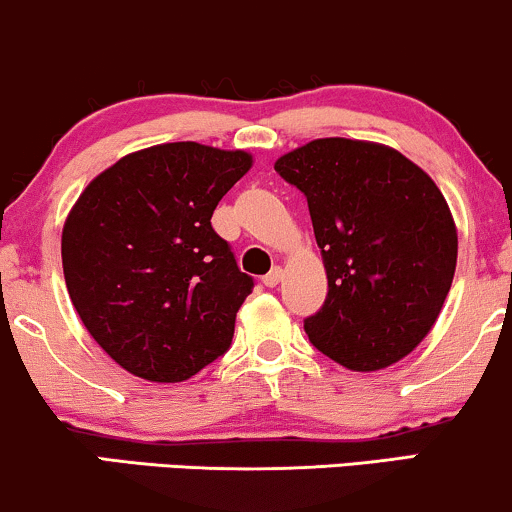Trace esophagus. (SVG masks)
I'll return each mask as SVG.
<instances>
[{
  "mask_svg": "<svg viewBox=\"0 0 512 512\" xmlns=\"http://www.w3.org/2000/svg\"><path fill=\"white\" fill-rule=\"evenodd\" d=\"M280 280H282V268L275 266V268L270 270V273L266 275V278H263V285H266V287H275Z\"/></svg>",
  "mask_w": 512,
  "mask_h": 512,
  "instance_id": "obj_1",
  "label": "esophagus"
}]
</instances>
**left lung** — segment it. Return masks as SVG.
<instances>
[{
    "label": "left lung",
    "instance_id": "obj_1",
    "mask_svg": "<svg viewBox=\"0 0 512 512\" xmlns=\"http://www.w3.org/2000/svg\"><path fill=\"white\" fill-rule=\"evenodd\" d=\"M275 172L306 196L328 275L309 340L352 371L400 362L453 285L458 230L441 189L395 148L338 136L290 150Z\"/></svg>",
    "mask_w": 512,
    "mask_h": 512
}]
</instances>
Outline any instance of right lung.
<instances>
[{
    "label": "right lung",
    "mask_w": 512,
    "mask_h": 512,
    "mask_svg": "<svg viewBox=\"0 0 512 512\" xmlns=\"http://www.w3.org/2000/svg\"><path fill=\"white\" fill-rule=\"evenodd\" d=\"M251 165L246 150L160 143L100 172L66 215L71 304L129 374L179 383L230 350L254 280L210 218Z\"/></svg>",
    "instance_id": "obj_1"
}]
</instances>
